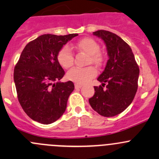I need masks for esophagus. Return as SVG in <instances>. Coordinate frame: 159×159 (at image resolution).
<instances>
[{
  "label": "esophagus",
  "mask_w": 159,
  "mask_h": 159,
  "mask_svg": "<svg viewBox=\"0 0 159 159\" xmlns=\"http://www.w3.org/2000/svg\"><path fill=\"white\" fill-rule=\"evenodd\" d=\"M75 89H81V88L82 87V85L80 84H75Z\"/></svg>",
  "instance_id": "obj_1"
}]
</instances>
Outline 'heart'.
<instances>
[{
  "mask_svg": "<svg viewBox=\"0 0 159 159\" xmlns=\"http://www.w3.org/2000/svg\"><path fill=\"white\" fill-rule=\"evenodd\" d=\"M77 48L89 55L88 64H93L96 66H100L103 61V56L99 52V44L94 39L90 38H84L80 40L76 45ZM58 63L63 68H68L72 66L74 63V54L69 46L65 45L60 49L57 53ZM97 72L93 67L86 68H72L67 72V78L77 84H84L90 79L94 78Z\"/></svg>",
  "mask_w": 159,
  "mask_h": 159,
  "instance_id": "heart-1",
  "label": "heart"
}]
</instances>
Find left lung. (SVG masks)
Wrapping results in <instances>:
<instances>
[{"label": "left lung", "mask_w": 159, "mask_h": 159, "mask_svg": "<svg viewBox=\"0 0 159 159\" xmlns=\"http://www.w3.org/2000/svg\"><path fill=\"white\" fill-rule=\"evenodd\" d=\"M93 34L104 41L108 60L98 78L102 85L94 86V94L89 98V103L99 115L113 117L132 102L138 89L139 68L130 46L119 36L104 30L93 32Z\"/></svg>", "instance_id": "left-lung-1"}]
</instances>
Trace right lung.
<instances>
[{
	"label": "right lung",
	"mask_w": 159,
	"mask_h": 159,
	"mask_svg": "<svg viewBox=\"0 0 159 159\" xmlns=\"http://www.w3.org/2000/svg\"><path fill=\"white\" fill-rule=\"evenodd\" d=\"M43 34L24 48L14 70L17 98L32 120L48 125L65 113L75 89L72 81L61 82L65 70L57 61L60 49L78 36Z\"/></svg>",
	"instance_id": "add662e5"
}]
</instances>
